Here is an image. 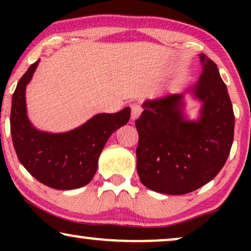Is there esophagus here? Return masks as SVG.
<instances>
[{
  "mask_svg": "<svg viewBox=\"0 0 251 251\" xmlns=\"http://www.w3.org/2000/svg\"><path fill=\"white\" fill-rule=\"evenodd\" d=\"M140 113H142V108L138 105H131V120L135 121L139 118Z\"/></svg>",
  "mask_w": 251,
  "mask_h": 251,
  "instance_id": "obj_1",
  "label": "esophagus"
}]
</instances>
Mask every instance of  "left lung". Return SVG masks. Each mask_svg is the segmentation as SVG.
I'll return each mask as SVG.
<instances>
[{
    "instance_id": "obj_1",
    "label": "left lung",
    "mask_w": 251,
    "mask_h": 251,
    "mask_svg": "<svg viewBox=\"0 0 251 251\" xmlns=\"http://www.w3.org/2000/svg\"><path fill=\"white\" fill-rule=\"evenodd\" d=\"M202 73L186 92L201 102L197 120L185 114V92L144 101L136 120L140 181L150 190L180 195L214 179L222 170L234 137V113L227 88L214 61L199 54Z\"/></svg>"
}]
</instances>
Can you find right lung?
<instances>
[{"label": "right lung", "instance_id": "right-lung-1", "mask_svg": "<svg viewBox=\"0 0 251 251\" xmlns=\"http://www.w3.org/2000/svg\"><path fill=\"white\" fill-rule=\"evenodd\" d=\"M40 59L30 65L12 96L10 128L17 156L40 183L54 190H75L89 184L109 136L128 123L130 108L100 113L73 130L61 133L40 131L30 123L26 108V87Z\"/></svg>", "mask_w": 251, "mask_h": 251}]
</instances>
